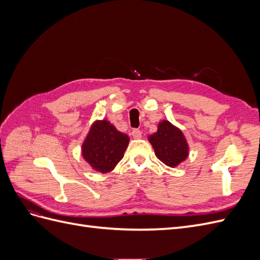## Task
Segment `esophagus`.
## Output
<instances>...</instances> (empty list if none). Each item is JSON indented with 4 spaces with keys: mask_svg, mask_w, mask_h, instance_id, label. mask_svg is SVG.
Here are the masks:
<instances>
[{
    "mask_svg": "<svg viewBox=\"0 0 260 260\" xmlns=\"http://www.w3.org/2000/svg\"><path fill=\"white\" fill-rule=\"evenodd\" d=\"M131 135H132L133 139H141V138H142V132H141V130H139V129H133L132 132H131Z\"/></svg>",
    "mask_w": 260,
    "mask_h": 260,
    "instance_id": "1",
    "label": "esophagus"
}]
</instances>
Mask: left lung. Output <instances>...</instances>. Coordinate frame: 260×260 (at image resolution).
I'll list each match as a JSON object with an SVG mask.
<instances>
[{"mask_svg": "<svg viewBox=\"0 0 260 260\" xmlns=\"http://www.w3.org/2000/svg\"><path fill=\"white\" fill-rule=\"evenodd\" d=\"M148 140L157 158L169 167L178 166L188 155V146L183 133L167 120L159 122L157 132L149 136Z\"/></svg>", "mask_w": 260, "mask_h": 260, "instance_id": "8db88e82", "label": "left lung"}]
</instances>
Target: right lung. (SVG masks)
Here are the masks:
<instances>
[{
  "label": "right lung",
  "instance_id": "1",
  "mask_svg": "<svg viewBox=\"0 0 260 260\" xmlns=\"http://www.w3.org/2000/svg\"><path fill=\"white\" fill-rule=\"evenodd\" d=\"M129 140L107 120L96 121L84 140L82 156L93 169L107 174L122 159Z\"/></svg>",
  "mask_w": 260,
  "mask_h": 260
}]
</instances>
